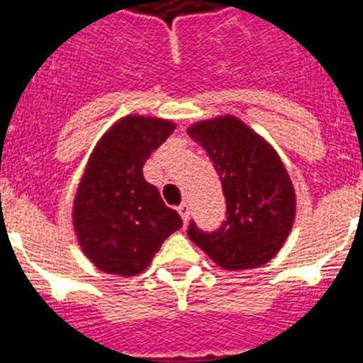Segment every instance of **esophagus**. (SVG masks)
I'll return each mask as SVG.
<instances>
[{"label":"esophagus","instance_id":"1","mask_svg":"<svg viewBox=\"0 0 363 363\" xmlns=\"http://www.w3.org/2000/svg\"><path fill=\"white\" fill-rule=\"evenodd\" d=\"M178 213H179V216H182V220H184L185 225H187V221H189V205L187 203L179 205Z\"/></svg>","mask_w":363,"mask_h":363}]
</instances>
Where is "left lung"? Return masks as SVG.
<instances>
[{
	"mask_svg": "<svg viewBox=\"0 0 363 363\" xmlns=\"http://www.w3.org/2000/svg\"><path fill=\"white\" fill-rule=\"evenodd\" d=\"M187 134L209 154L227 203V220L220 229L203 233L191 221L187 236L227 271L267 264L285 243L296 216L293 182L278 152L230 114L198 121Z\"/></svg>",
	"mask_w": 363,
	"mask_h": 363,
	"instance_id": "obj_1",
	"label": "left lung"
}]
</instances>
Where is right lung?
<instances>
[{
  "label": "right lung",
  "mask_w": 363,
  "mask_h": 363,
  "mask_svg": "<svg viewBox=\"0 0 363 363\" xmlns=\"http://www.w3.org/2000/svg\"><path fill=\"white\" fill-rule=\"evenodd\" d=\"M176 125L129 114L112 125L92 150L72 207L74 230L99 271L134 277L184 221L145 182L143 165Z\"/></svg>",
  "instance_id": "obj_1"
}]
</instances>
